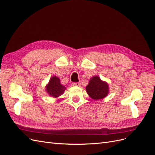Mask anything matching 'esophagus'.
I'll return each mask as SVG.
<instances>
[{
  "label": "esophagus",
  "instance_id": "34e87169",
  "mask_svg": "<svg viewBox=\"0 0 155 155\" xmlns=\"http://www.w3.org/2000/svg\"><path fill=\"white\" fill-rule=\"evenodd\" d=\"M72 86H80L81 83L80 82H73V83H72Z\"/></svg>",
  "mask_w": 155,
  "mask_h": 155
}]
</instances>
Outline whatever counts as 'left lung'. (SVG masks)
<instances>
[{
  "label": "left lung",
  "mask_w": 155,
  "mask_h": 155,
  "mask_svg": "<svg viewBox=\"0 0 155 155\" xmlns=\"http://www.w3.org/2000/svg\"><path fill=\"white\" fill-rule=\"evenodd\" d=\"M88 96L94 100H99L105 98L109 92L108 83L103 81L98 76L90 78L88 84L86 87Z\"/></svg>",
  "instance_id": "obj_1"
}]
</instances>
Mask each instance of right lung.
Instances as JSON below:
<instances>
[{"mask_svg": "<svg viewBox=\"0 0 155 155\" xmlns=\"http://www.w3.org/2000/svg\"><path fill=\"white\" fill-rule=\"evenodd\" d=\"M66 87L61 84L60 80L56 76H52L46 86V91L49 96L57 98L64 93Z\"/></svg>", "mask_w": 155, "mask_h": 155, "instance_id": "add662e5", "label": "right lung"}]
</instances>
